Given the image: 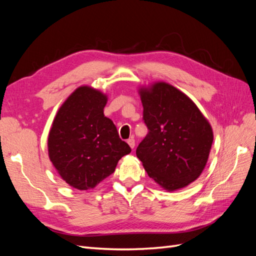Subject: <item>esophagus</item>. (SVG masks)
I'll use <instances>...</instances> for the list:
<instances>
[{"label": "esophagus", "instance_id": "obj_1", "mask_svg": "<svg viewBox=\"0 0 256 256\" xmlns=\"http://www.w3.org/2000/svg\"><path fill=\"white\" fill-rule=\"evenodd\" d=\"M127 143L129 144V146L131 147V148H134V145H136V142H134V138H129V140H127Z\"/></svg>", "mask_w": 256, "mask_h": 256}]
</instances>
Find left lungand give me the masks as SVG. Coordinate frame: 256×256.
Listing matches in <instances>:
<instances>
[{"label":"left lung","mask_w":256,"mask_h":256,"mask_svg":"<svg viewBox=\"0 0 256 256\" xmlns=\"http://www.w3.org/2000/svg\"><path fill=\"white\" fill-rule=\"evenodd\" d=\"M140 95L148 134L138 144L136 157L162 188H184L203 172L212 129L196 104L172 85L154 83L141 88Z\"/></svg>","instance_id":"obj_1"}]
</instances>
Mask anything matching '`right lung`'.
I'll list each match as a JSON object with an SVG mask.
<instances>
[{
	"mask_svg": "<svg viewBox=\"0 0 256 256\" xmlns=\"http://www.w3.org/2000/svg\"><path fill=\"white\" fill-rule=\"evenodd\" d=\"M106 96L90 86L76 88L53 120L49 157L72 187L88 190L114 173L118 160L131 152L113 122L104 114Z\"/></svg>",
	"mask_w": 256,
	"mask_h": 256,
	"instance_id": "obj_1",
	"label": "right lung"
}]
</instances>
